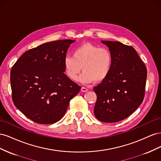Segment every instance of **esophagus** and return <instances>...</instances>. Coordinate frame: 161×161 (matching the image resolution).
I'll use <instances>...</instances> for the list:
<instances>
[{"instance_id":"obj_1","label":"esophagus","mask_w":161,"mask_h":161,"mask_svg":"<svg viewBox=\"0 0 161 161\" xmlns=\"http://www.w3.org/2000/svg\"><path fill=\"white\" fill-rule=\"evenodd\" d=\"M81 91H82V92H86V91H88V89L86 88V87H85V86H82Z\"/></svg>"}]
</instances>
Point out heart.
I'll return each instance as SVG.
<instances>
[{"label": "heart", "mask_w": 161, "mask_h": 161, "mask_svg": "<svg viewBox=\"0 0 161 161\" xmlns=\"http://www.w3.org/2000/svg\"><path fill=\"white\" fill-rule=\"evenodd\" d=\"M66 76L76 80L82 70H84L79 77L83 83L101 82L108 78L113 66V56L107 47L85 43L73 50V56H66L63 60Z\"/></svg>", "instance_id": "b5f03b06"}]
</instances>
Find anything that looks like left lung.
Wrapping results in <instances>:
<instances>
[{"label":"left lung","instance_id":"8db88e82","mask_svg":"<svg viewBox=\"0 0 161 161\" xmlns=\"http://www.w3.org/2000/svg\"><path fill=\"white\" fill-rule=\"evenodd\" d=\"M113 56L107 79L94 87V114L103 122H118L128 118L142 103L147 70L133 47L119 42L101 41Z\"/></svg>","mask_w":161,"mask_h":161}]
</instances>
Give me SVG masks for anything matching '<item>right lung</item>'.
I'll return each mask as SVG.
<instances>
[{
  "instance_id": "right-lung-1",
  "label": "right lung",
  "mask_w": 161,
  "mask_h": 161,
  "mask_svg": "<svg viewBox=\"0 0 161 161\" xmlns=\"http://www.w3.org/2000/svg\"><path fill=\"white\" fill-rule=\"evenodd\" d=\"M47 42L27 51L11 70L14 105L29 119L40 124H54L62 118L70 101L81 86L64 73L63 60L72 43Z\"/></svg>"
}]
</instances>
